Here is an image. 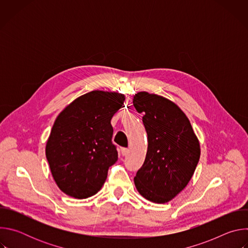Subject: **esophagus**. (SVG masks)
I'll return each mask as SVG.
<instances>
[{"label": "esophagus", "instance_id": "obj_1", "mask_svg": "<svg viewBox=\"0 0 248 248\" xmlns=\"http://www.w3.org/2000/svg\"><path fill=\"white\" fill-rule=\"evenodd\" d=\"M121 151H122V155L123 156H126L128 154V152H129V150L127 148H122Z\"/></svg>", "mask_w": 248, "mask_h": 248}]
</instances>
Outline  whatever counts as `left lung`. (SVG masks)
Wrapping results in <instances>:
<instances>
[{"mask_svg":"<svg viewBox=\"0 0 248 248\" xmlns=\"http://www.w3.org/2000/svg\"><path fill=\"white\" fill-rule=\"evenodd\" d=\"M142 113L148 148L144 164L134 176L137 191L145 199L163 204L187 186L200 158V144L189 120L172 101L142 91L133 97Z\"/></svg>","mask_w":248,"mask_h":248,"instance_id":"8db88e82","label":"left lung"}]
</instances>
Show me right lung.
I'll list each match as a JSON object with an SVG mask.
<instances>
[{
	"label": "right lung",
	"mask_w": 248,
	"mask_h": 248,
	"mask_svg": "<svg viewBox=\"0 0 248 248\" xmlns=\"http://www.w3.org/2000/svg\"><path fill=\"white\" fill-rule=\"evenodd\" d=\"M124 99L119 92L94 90L74 100L57 117L46 157L54 181L66 195L84 199L103 186L118 160L111 120Z\"/></svg>",
	"instance_id": "1"
}]
</instances>
